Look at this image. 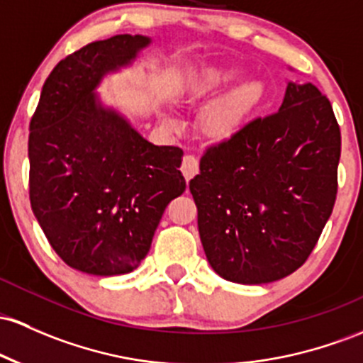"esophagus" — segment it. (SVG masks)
Instances as JSON below:
<instances>
[{
	"mask_svg": "<svg viewBox=\"0 0 363 363\" xmlns=\"http://www.w3.org/2000/svg\"><path fill=\"white\" fill-rule=\"evenodd\" d=\"M198 170H200V162H198V158L193 157V155H186V157L182 158L181 165V172L186 177V181H191V179L198 174Z\"/></svg>",
	"mask_w": 363,
	"mask_h": 363,
	"instance_id": "34e87169",
	"label": "esophagus"
}]
</instances>
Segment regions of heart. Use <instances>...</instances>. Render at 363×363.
Wrapping results in <instances>:
<instances>
[{"instance_id": "1", "label": "heart", "mask_w": 363, "mask_h": 363, "mask_svg": "<svg viewBox=\"0 0 363 363\" xmlns=\"http://www.w3.org/2000/svg\"><path fill=\"white\" fill-rule=\"evenodd\" d=\"M242 75L245 72L236 67H213L196 72L184 81L182 91L191 103L208 101L223 93L201 113L200 130L208 141L227 143L234 139L264 106L267 99L264 81L252 77L240 83Z\"/></svg>"}]
</instances>
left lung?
<instances>
[{
	"label": "left lung",
	"mask_w": 363,
	"mask_h": 363,
	"mask_svg": "<svg viewBox=\"0 0 363 363\" xmlns=\"http://www.w3.org/2000/svg\"><path fill=\"white\" fill-rule=\"evenodd\" d=\"M340 155L333 106L312 82H288L279 111L210 146L189 191L215 272L265 284L300 269L333 213Z\"/></svg>",
	"instance_id": "left-lung-1"
}]
</instances>
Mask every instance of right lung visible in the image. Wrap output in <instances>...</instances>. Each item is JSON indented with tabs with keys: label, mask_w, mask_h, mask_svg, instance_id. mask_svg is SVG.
<instances>
[{
	"label": "right lung",
	"mask_w": 363,
	"mask_h": 363,
	"mask_svg": "<svg viewBox=\"0 0 363 363\" xmlns=\"http://www.w3.org/2000/svg\"><path fill=\"white\" fill-rule=\"evenodd\" d=\"M150 43L121 34L63 58L29 125L33 212L58 257L93 276L133 272L167 205L186 189L182 150L151 145L96 94L106 74Z\"/></svg>",
	"instance_id": "1"
}]
</instances>
